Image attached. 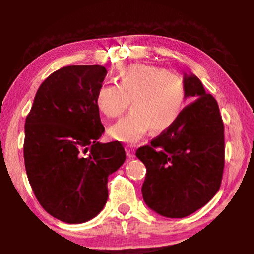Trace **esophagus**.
Returning a JSON list of instances; mask_svg holds the SVG:
<instances>
[{
	"instance_id": "34e87169",
	"label": "esophagus",
	"mask_w": 254,
	"mask_h": 254,
	"mask_svg": "<svg viewBox=\"0 0 254 254\" xmlns=\"http://www.w3.org/2000/svg\"><path fill=\"white\" fill-rule=\"evenodd\" d=\"M126 154L128 156V158H134L135 157V151L131 147H127L126 148Z\"/></svg>"
}]
</instances>
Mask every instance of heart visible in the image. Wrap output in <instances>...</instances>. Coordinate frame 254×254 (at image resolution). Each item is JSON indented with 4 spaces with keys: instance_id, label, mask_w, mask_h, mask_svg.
I'll return each mask as SVG.
<instances>
[{
    "instance_id": "obj_1",
    "label": "heart",
    "mask_w": 254,
    "mask_h": 254,
    "mask_svg": "<svg viewBox=\"0 0 254 254\" xmlns=\"http://www.w3.org/2000/svg\"><path fill=\"white\" fill-rule=\"evenodd\" d=\"M186 90L183 78L164 68L135 64L120 69L117 85L103 84L95 96L96 109L105 118H117L130 102L131 111L110 127L113 140L136 143L152 129L168 130L185 107Z\"/></svg>"
}]
</instances>
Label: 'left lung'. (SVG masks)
Segmentation results:
<instances>
[{"label": "left lung", "instance_id": "8db88e82", "mask_svg": "<svg viewBox=\"0 0 254 254\" xmlns=\"http://www.w3.org/2000/svg\"><path fill=\"white\" fill-rule=\"evenodd\" d=\"M183 81L186 98L193 102L171 128L136 150L147 168L144 202L170 218L189 216L209 202L224 169V125L217 102L194 74L185 72Z\"/></svg>", "mask_w": 254, "mask_h": 254}]
</instances>
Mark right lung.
Listing matches in <instances>:
<instances>
[{"label":"right lung","instance_id":"add662e5","mask_svg":"<svg viewBox=\"0 0 254 254\" xmlns=\"http://www.w3.org/2000/svg\"><path fill=\"white\" fill-rule=\"evenodd\" d=\"M106 74L98 64L59 69L41 83L26 117L30 185L41 207L65 223H84L102 211L109 176L126 159L120 142H98L105 128L95 96Z\"/></svg>","mask_w":254,"mask_h":254}]
</instances>
